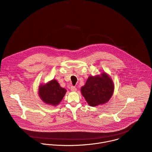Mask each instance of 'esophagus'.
Returning a JSON list of instances; mask_svg holds the SVG:
<instances>
[{
	"label": "esophagus",
	"mask_w": 152,
	"mask_h": 152,
	"mask_svg": "<svg viewBox=\"0 0 152 152\" xmlns=\"http://www.w3.org/2000/svg\"><path fill=\"white\" fill-rule=\"evenodd\" d=\"M70 90L72 91H76V90H77V89H76V87H75V86H72L71 87H70Z\"/></svg>",
	"instance_id": "1"
}]
</instances>
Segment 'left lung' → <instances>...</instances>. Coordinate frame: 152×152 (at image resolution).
Returning <instances> with one entry per match:
<instances>
[{
    "label": "left lung",
    "mask_w": 152,
    "mask_h": 152,
    "mask_svg": "<svg viewBox=\"0 0 152 152\" xmlns=\"http://www.w3.org/2000/svg\"><path fill=\"white\" fill-rule=\"evenodd\" d=\"M111 77L105 72L100 75L88 77L81 93L90 106L95 107L108 102L114 91Z\"/></svg>",
    "instance_id": "left-lung-1"
}]
</instances>
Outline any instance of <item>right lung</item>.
I'll use <instances>...</instances> for the list:
<instances>
[{
  "mask_svg": "<svg viewBox=\"0 0 152 152\" xmlns=\"http://www.w3.org/2000/svg\"><path fill=\"white\" fill-rule=\"evenodd\" d=\"M66 91L56 79H53L39 86V95L45 103L56 106L61 102Z\"/></svg>",
  "mask_w": 152,
  "mask_h": 152,
  "instance_id": "add662e5",
  "label": "right lung"
}]
</instances>
